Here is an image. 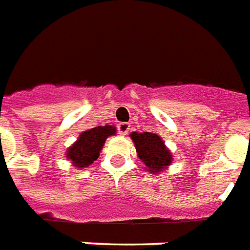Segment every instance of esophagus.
<instances>
[{
	"instance_id": "1",
	"label": "esophagus",
	"mask_w": 250,
	"mask_h": 250,
	"mask_svg": "<svg viewBox=\"0 0 250 250\" xmlns=\"http://www.w3.org/2000/svg\"><path fill=\"white\" fill-rule=\"evenodd\" d=\"M117 129H118V133L121 136H125L129 131V123H125V122H122L117 125Z\"/></svg>"
}]
</instances>
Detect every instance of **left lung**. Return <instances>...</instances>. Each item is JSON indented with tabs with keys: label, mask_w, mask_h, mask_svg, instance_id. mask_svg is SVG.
Masks as SVG:
<instances>
[{
	"label": "left lung",
	"mask_w": 250,
	"mask_h": 250,
	"mask_svg": "<svg viewBox=\"0 0 250 250\" xmlns=\"http://www.w3.org/2000/svg\"><path fill=\"white\" fill-rule=\"evenodd\" d=\"M136 151L141 162L149 168L150 173H158L172 163L171 151L166 147L163 140L151 132L131 133Z\"/></svg>",
	"instance_id": "8db88e82"
}]
</instances>
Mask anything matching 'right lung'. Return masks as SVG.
<instances>
[{
    "label": "right lung",
    "instance_id": "1",
    "mask_svg": "<svg viewBox=\"0 0 250 250\" xmlns=\"http://www.w3.org/2000/svg\"><path fill=\"white\" fill-rule=\"evenodd\" d=\"M115 133L113 125H104V127H95L88 131L82 132L76 144L69 147L66 151V157L73 162L76 167H87L93 160H96L100 155V150L105 144L107 136Z\"/></svg>",
    "mask_w": 250,
    "mask_h": 250
}]
</instances>
